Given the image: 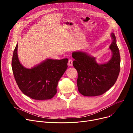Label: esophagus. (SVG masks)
Listing matches in <instances>:
<instances>
[{
    "label": "esophagus",
    "mask_w": 133,
    "mask_h": 133,
    "mask_svg": "<svg viewBox=\"0 0 133 133\" xmlns=\"http://www.w3.org/2000/svg\"><path fill=\"white\" fill-rule=\"evenodd\" d=\"M68 65L69 66H72L73 65V60L72 59H69L68 62Z\"/></svg>",
    "instance_id": "34e87169"
}]
</instances>
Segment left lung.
<instances>
[{"label":"left lung","instance_id":"1","mask_svg":"<svg viewBox=\"0 0 133 133\" xmlns=\"http://www.w3.org/2000/svg\"><path fill=\"white\" fill-rule=\"evenodd\" d=\"M110 36L112 42L109 48L112 52V56L106 63L98 64L95 57L85 52L75 51L72 53V57L74 59L73 65L78 74V90L83 95H101L106 92L116 81L120 70V55L115 34L111 33Z\"/></svg>","mask_w":133,"mask_h":133}]
</instances>
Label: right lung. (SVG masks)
I'll use <instances>...</instances> for the list:
<instances>
[{
	"label": "right lung",
	"mask_w": 133,
	"mask_h": 133,
	"mask_svg": "<svg viewBox=\"0 0 133 133\" xmlns=\"http://www.w3.org/2000/svg\"><path fill=\"white\" fill-rule=\"evenodd\" d=\"M18 44L14 50L12 68L17 85L25 95L34 100L51 99L57 93L58 81L67 68L68 59H47L31 68L19 61Z\"/></svg>",
	"instance_id": "1"
}]
</instances>
